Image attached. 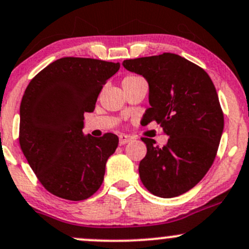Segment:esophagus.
Returning <instances> with one entry per match:
<instances>
[{"instance_id":"1","label":"esophagus","mask_w":249,"mask_h":249,"mask_svg":"<svg viewBox=\"0 0 249 249\" xmlns=\"http://www.w3.org/2000/svg\"><path fill=\"white\" fill-rule=\"evenodd\" d=\"M132 140H133L132 136H129V135H119V143H120V145L126 144V143L131 142Z\"/></svg>"}]
</instances>
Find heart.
<instances>
[{
	"label": "heart",
	"mask_w": 249,
	"mask_h": 249,
	"mask_svg": "<svg viewBox=\"0 0 249 249\" xmlns=\"http://www.w3.org/2000/svg\"><path fill=\"white\" fill-rule=\"evenodd\" d=\"M135 78H138L137 76H127L124 78V81H131V80H135Z\"/></svg>",
	"instance_id": "b5f03b06"
}]
</instances>
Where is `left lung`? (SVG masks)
<instances>
[{
    "instance_id": "obj_1",
    "label": "left lung",
    "mask_w": 249,
    "mask_h": 249,
    "mask_svg": "<svg viewBox=\"0 0 249 249\" xmlns=\"http://www.w3.org/2000/svg\"><path fill=\"white\" fill-rule=\"evenodd\" d=\"M123 65L148 82L150 107L143 125L155 120L169 136L162 148L142 138L146 155L138 167L141 180L158 197H178L203 179L216 156L224 126L216 88L200 67L175 53L126 59Z\"/></svg>"
}]
</instances>
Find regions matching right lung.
I'll use <instances>...</instances> for the list:
<instances>
[{
	"label": "right lung",
	"mask_w": 249,
	"mask_h": 249,
	"mask_svg": "<svg viewBox=\"0 0 249 249\" xmlns=\"http://www.w3.org/2000/svg\"><path fill=\"white\" fill-rule=\"evenodd\" d=\"M119 63L64 57L44 68L26 88L20 105V146L44 187L57 197L85 200L103 184L118 137L82 132L85 112Z\"/></svg>",
	"instance_id": "1"
}]
</instances>
